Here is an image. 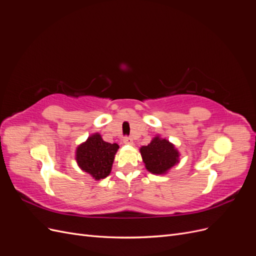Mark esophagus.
Wrapping results in <instances>:
<instances>
[{"mask_svg": "<svg viewBox=\"0 0 256 256\" xmlns=\"http://www.w3.org/2000/svg\"><path fill=\"white\" fill-rule=\"evenodd\" d=\"M124 143L128 144V145H132V144H134V140H132V138H131L126 136V138H124Z\"/></svg>", "mask_w": 256, "mask_h": 256, "instance_id": "34e87169", "label": "esophagus"}]
</instances>
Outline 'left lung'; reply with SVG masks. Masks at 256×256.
Instances as JSON below:
<instances>
[{
    "instance_id": "obj_1",
    "label": "left lung",
    "mask_w": 256,
    "mask_h": 256,
    "mask_svg": "<svg viewBox=\"0 0 256 256\" xmlns=\"http://www.w3.org/2000/svg\"><path fill=\"white\" fill-rule=\"evenodd\" d=\"M145 168L154 175L166 174L180 162V154L173 143L156 136L150 143L140 148Z\"/></svg>"
}]
</instances>
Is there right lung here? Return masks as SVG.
<instances>
[{
	"label": "right lung",
	"instance_id": "obj_1",
	"mask_svg": "<svg viewBox=\"0 0 256 256\" xmlns=\"http://www.w3.org/2000/svg\"><path fill=\"white\" fill-rule=\"evenodd\" d=\"M118 148V144L108 143L98 132H95L76 147V164L95 180H104L111 173L115 154Z\"/></svg>",
	"mask_w": 256,
	"mask_h": 256
}]
</instances>
